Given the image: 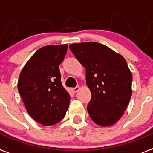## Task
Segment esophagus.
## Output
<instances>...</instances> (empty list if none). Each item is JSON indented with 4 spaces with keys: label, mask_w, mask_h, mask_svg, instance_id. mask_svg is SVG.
<instances>
[{
    "label": "esophagus",
    "mask_w": 153,
    "mask_h": 153,
    "mask_svg": "<svg viewBox=\"0 0 153 153\" xmlns=\"http://www.w3.org/2000/svg\"><path fill=\"white\" fill-rule=\"evenodd\" d=\"M79 90V86H76V87H74V88H72V90L74 92V93H76V92H77Z\"/></svg>",
    "instance_id": "1"
}]
</instances>
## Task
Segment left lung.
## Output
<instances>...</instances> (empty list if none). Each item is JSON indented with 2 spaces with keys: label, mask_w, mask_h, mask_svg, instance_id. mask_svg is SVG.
<instances>
[{
  "label": "left lung",
  "mask_w": 153,
  "mask_h": 153,
  "mask_svg": "<svg viewBox=\"0 0 153 153\" xmlns=\"http://www.w3.org/2000/svg\"><path fill=\"white\" fill-rule=\"evenodd\" d=\"M70 49L86 68L92 95L87 105L90 118L101 126H113L122 117L132 96V76L126 61L97 42L70 44Z\"/></svg>",
  "instance_id": "1"
}]
</instances>
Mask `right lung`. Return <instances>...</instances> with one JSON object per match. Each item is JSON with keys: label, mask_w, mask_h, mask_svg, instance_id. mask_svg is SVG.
Here are the masks:
<instances>
[{"label": "right lung", "mask_w": 153, "mask_h": 153, "mask_svg": "<svg viewBox=\"0 0 153 153\" xmlns=\"http://www.w3.org/2000/svg\"><path fill=\"white\" fill-rule=\"evenodd\" d=\"M68 45L45 46L27 62L18 80V91L27 111L44 126L54 125L64 117L70 96L61 83L59 65Z\"/></svg>", "instance_id": "1"}]
</instances>
